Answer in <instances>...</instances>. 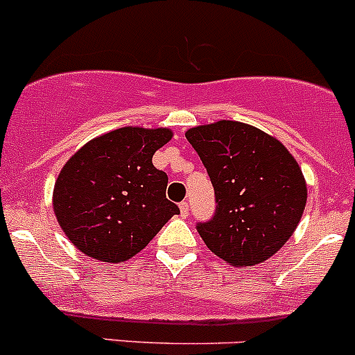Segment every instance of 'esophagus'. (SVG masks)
<instances>
[{"mask_svg":"<svg viewBox=\"0 0 355 355\" xmlns=\"http://www.w3.org/2000/svg\"><path fill=\"white\" fill-rule=\"evenodd\" d=\"M180 212H181V218H187V216H188V202H181Z\"/></svg>","mask_w":355,"mask_h":355,"instance_id":"esophagus-1","label":"esophagus"}]
</instances>
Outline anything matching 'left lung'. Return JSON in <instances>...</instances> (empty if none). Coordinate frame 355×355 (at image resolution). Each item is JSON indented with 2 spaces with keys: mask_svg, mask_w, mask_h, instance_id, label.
<instances>
[{
  "mask_svg": "<svg viewBox=\"0 0 355 355\" xmlns=\"http://www.w3.org/2000/svg\"><path fill=\"white\" fill-rule=\"evenodd\" d=\"M214 187V218L198 225L209 249L234 266L272 258L295 234L306 205V181L288 148L235 120L184 132Z\"/></svg>",
  "mask_w": 355,
  "mask_h": 355,
  "instance_id": "1",
  "label": "left lung"
}]
</instances>
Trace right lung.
<instances>
[{"label":"right lung","instance_id":"obj_1","mask_svg":"<svg viewBox=\"0 0 355 355\" xmlns=\"http://www.w3.org/2000/svg\"><path fill=\"white\" fill-rule=\"evenodd\" d=\"M172 136L167 127H120L90 139L64 164L52 205L74 248L99 261H127L180 212L165 198L167 174L151 162Z\"/></svg>","mask_w":355,"mask_h":355}]
</instances>
